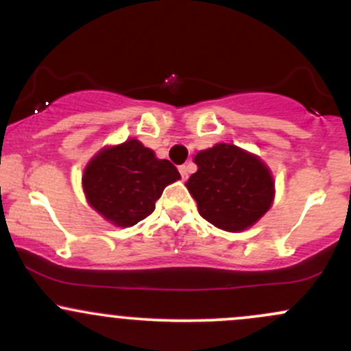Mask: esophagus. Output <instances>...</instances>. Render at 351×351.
I'll use <instances>...</instances> for the list:
<instances>
[{
	"instance_id": "esophagus-1",
	"label": "esophagus",
	"mask_w": 351,
	"mask_h": 351,
	"mask_svg": "<svg viewBox=\"0 0 351 351\" xmlns=\"http://www.w3.org/2000/svg\"><path fill=\"white\" fill-rule=\"evenodd\" d=\"M180 175H182L183 180L188 178V167H186V165H182V167H180Z\"/></svg>"
}]
</instances>
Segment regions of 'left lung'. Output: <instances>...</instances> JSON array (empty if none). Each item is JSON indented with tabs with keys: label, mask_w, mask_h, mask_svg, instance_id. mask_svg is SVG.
I'll return each instance as SVG.
<instances>
[{
	"label": "left lung",
	"mask_w": 351,
	"mask_h": 351,
	"mask_svg": "<svg viewBox=\"0 0 351 351\" xmlns=\"http://www.w3.org/2000/svg\"><path fill=\"white\" fill-rule=\"evenodd\" d=\"M198 171L186 188L206 221L225 232H241L263 217L275 196V182L260 158L234 145L218 143L195 156Z\"/></svg>",
	"instance_id": "left-lung-1"
}]
</instances>
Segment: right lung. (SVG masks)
<instances>
[{
    "mask_svg": "<svg viewBox=\"0 0 351 351\" xmlns=\"http://www.w3.org/2000/svg\"><path fill=\"white\" fill-rule=\"evenodd\" d=\"M180 180L175 165L158 160L138 140L103 148L84 168L88 203L113 225H136L155 210L165 186Z\"/></svg>",
    "mask_w": 351,
    "mask_h": 351,
    "instance_id": "1",
    "label": "right lung"
}]
</instances>
